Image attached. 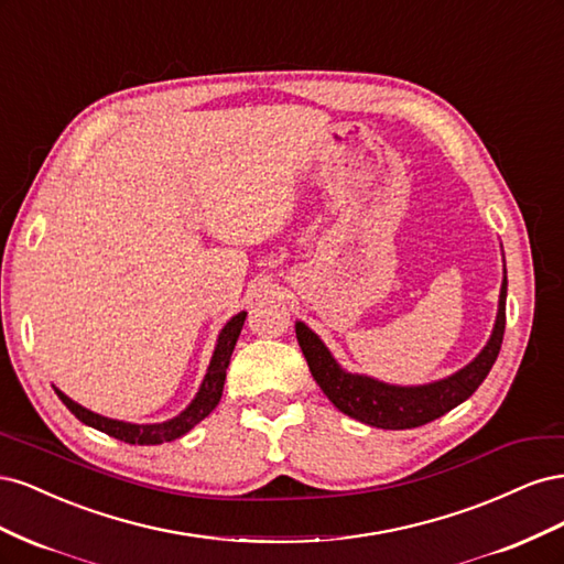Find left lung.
I'll return each instance as SVG.
<instances>
[{
	"label": "left lung",
	"mask_w": 564,
	"mask_h": 564,
	"mask_svg": "<svg viewBox=\"0 0 564 564\" xmlns=\"http://www.w3.org/2000/svg\"><path fill=\"white\" fill-rule=\"evenodd\" d=\"M506 292L508 280L503 275L497 322H494L491 336L480 355L464 369L452 373V377L425 386H390L365 377V373L346 371L334 360V355L322 344L319 336L305 327L303 322H296V338L305 355V362L311 367L313 379L338 412L383 431L419 429V425L452 412L454 406L468 400L477 386L487 379L503 344Z\"/></svg>",
	"instance_id": "1"
}]
</instances>
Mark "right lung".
Masks as SVG:
<instances>
[{
    "instance_id": "right-lung-1",
    "label": "right lung",
    "mask_w": 564,
    "mask_h": 564,
    "mask_svg": "<svg viewBox=\"0 0 564 564\" xmlns=\"http://www.w3.org/2000/svg\"><path fill=\"white\" fill-rule=\"evenodd\" d=\"M245 319H247V313L242 311V313H237L224 329H220L209 369H207V373H204V381L197 390L195 400L187 404L178 416L169 419L164 423H127V421L100 416L96 412H89L87 406L77 404L75 400H70L65 392H61L56 388L58 398L82 423H87V425H91V429L106 433L110 437L129 442V445H162V442H172V440L185 435L187 431H193L195 425L202 419H207L216 409V404L220 402V395H224V383H226V369L230 365V355L235 350L237 338H240Z\"/></svg>"
}]
</instances>
